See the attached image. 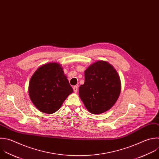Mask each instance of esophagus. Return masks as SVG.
Instances as JSON below:
<instances>
[{"instance_id":"1","label":"esophagus","mask_w":159,"mask_h":159,"mask_svg":"<svg viewBox=\"0 0 159 159\" xmlns=\"http://www.w3.org/2000/svg\"><path fill=\"white\" fill-rule=\"evenodd\" d=\"M73 89H74V92H75V93H77V91H78V87H77V86H74L73 87Z\"/></svg>"}]
</instances>
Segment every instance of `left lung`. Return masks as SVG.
Listing matches in <instances>:
<instances>
[{"mask_svg": "<svg viewBox=\"0 0 159 159\" xmlns=\"http://www.w3.org/2000/svg\"><path fill=\"white\" fill-rule=\"evenodd\" d=\"M121 90L120 77L112 65L97 61L85 71V82L79 87V96L87 109L99 114L110 109Z\"/></svg>", "mask_w": 159, "mask_h": 159, "instance_id": "8db88e82", "label": "left lung"}]
</instances>
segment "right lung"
I'll list each match as a JSON object with an SVG mask.
<instances>
[{
	"instance_id": "obj_1",
	"label": "right lung",
	"mask_w": 159,
	"mask_h": 159,
	"mask_svg": "<svg viewBox=\"0 0 159 159\" xmlns=\"http://www.w3.org/2000/svg\"><path fill=\"white\" fill-rule=\"evenodd\" d=\"M72 92L62 68L56 62L39 67L29 82V93L32 103L37 109L45 114L57 111Z\"/></svg>"
}]
</instances>
